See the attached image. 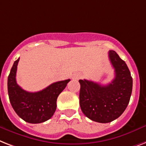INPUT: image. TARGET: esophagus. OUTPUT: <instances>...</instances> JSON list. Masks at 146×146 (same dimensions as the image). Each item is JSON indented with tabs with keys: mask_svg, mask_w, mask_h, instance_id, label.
I'll list each match as a JSON object with an SVG mask.
<instances>
[{
	"mask_svg": "<svg viewBox=\"0 0 146 146\" xmlns=\"http://www.w3.org/2000/svg\"><path fill=\"white\" fill-rule=\"evenodd\" d=\"M81 77V74H79V73H74V74L72 76V79H73V80H79Z\"/></svg>",
	"mask_w": 146,
	"mask_h": 146,
	"instance_id": "obj_1",
	"label": "esophagus"
}]
</instances>
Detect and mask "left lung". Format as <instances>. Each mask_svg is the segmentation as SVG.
I'll return each instance as SVG.
<instances>
[{
    "instance_id": "left-lung-1",
    "label": "left lung",
    "mask_w": 146,
    "mask_h": 146,
    "mask_svg": "<svg viewBox=\"0 0 146 146\" xmlns=\"http://www.w3.org/2000/svg\"><path fill=\"white\" fill-rule=\"evenodd\" d=\"M109 58L115 70V78L106 85L86 79L80 83L79 104L86 117L99 123L115 120L126 110L133 88V79L126 63L113 50Z\"/></svg>"
}]
</instances>
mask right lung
Listing matches in <instances>:
<instances>
[{
  "label": "right lung",
  "mask_w": 146,
  "mask_h": 146,
  "mask_svg": "<svg viewBox=\"0 0 146 146\" xmlns=\"http://www.w3.org/2000/svg\"><path fill=\"white\" fill-rule=\"evenodd\" d=\"M14 62L7 80L8 94L14 111L26 122L38 124L52 118L57 107V98L70 79L54 82L42 91L28 92L18 85L15 79L18 63Z\"/></svg>",
  "instance_id": "obj_1"
}]
</instances>
